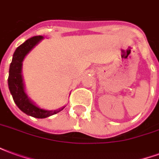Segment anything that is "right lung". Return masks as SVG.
Here are the masks:
<instances>
[{
    "mask_svg": "<svg viewBox=\"0 0 159 159\" xmlns=\"http://www.w3.org/2000/svg\"><path fill=\"white\" fill-rule=\"evenodd\" d=\"M43 38V36H33L17 48L12 56V60L9 68L8 87L13 100L23 112L36 118H45L58 113L65 107L55 111H47L41 109L33 104L25 93L23 83L22 62L25 55Z\"/></svg>",
    "mask_w": 159,
    "mask_h": 159,
    "instance_id": "obj_1",
    "label": "right lung"
}]
</instances>
